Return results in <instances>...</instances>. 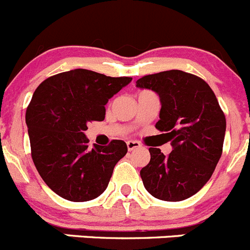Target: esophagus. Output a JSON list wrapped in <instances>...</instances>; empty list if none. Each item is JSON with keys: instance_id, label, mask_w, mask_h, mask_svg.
<instances>
[{"instance_id": "1", "label": "esophagus", "mask_w": 250, "mask_h": 250, "mask_svg": "<svg viewBox=\"0 0 250 250\" xmlns=\"http://www.w3.org/2000/svg\"><path fill=\"white\" fill-rule=\"evenodd\" d=\"M141 146H142V144L137 141H128L127 142V148L129 151L134 150V149H137V148H141Z\"/></svg>"}]
</instances>
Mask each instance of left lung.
I'll list each match as a JSON object with an SVG mask.
<instances>
[{"label": "left lung", "instance_id": "1", "mask_svg": "<svg viewBox=\"0 0 250 250\" xmlns=\"http://www.w3.org/2000/svg\"><path fill=\"white\" fill-rule=\"evenodd\" d=\"M137 87L159 95L155 128L165 132L172 151L165 157L149 148L150 162L141 170L144 188L155 199L176 202L199 192L222 155L226 117L208 83L199 76L169 70L146 75Z\"/></svg>", "mask_w": 250, "mask_h": 250}]
</instances>
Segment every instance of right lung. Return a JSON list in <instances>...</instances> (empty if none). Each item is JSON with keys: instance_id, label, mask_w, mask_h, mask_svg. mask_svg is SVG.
<instances>
[{"instance_id": "1", "label": "right lung", "mask_w": 250, "mask_h": 250, "mask_svg": "<svg viewBox=\"0 0 250 250\" xmlns=\"http://www.w3.org/2000/svg\"><path fill=\"white\" fill-rule=\"evenodd\" d=\"M130 81L75 69L50 76L34 91L25 112L32 159L44 183L62 199L99 197L127 154V144L118 139L88 149L85 130L88 122L104 120V104Z\"/></svg>"}]
</instances>
